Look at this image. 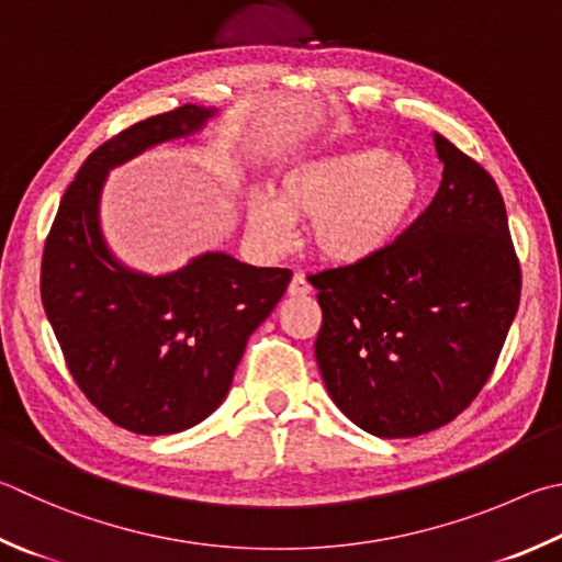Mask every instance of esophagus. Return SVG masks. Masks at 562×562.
I'll list each match as a JSON object with an SVG mask.
<instances>
[{
	"label": "esophagus",
	"mask_w": 562,
	"mask_h": 562,
	"mask_svg": "<svg viewBox=\"0 0 562 562\" xmlns=\"http://www.w3.org/2000/svg\"><path fill=\"white\" fill-rule=\"evenodd\" d=\"M310 292H312V288H310L307 278H304L302 272H294V274H292V282H290V288H288V294H290V297H304V294H310Z\"/></svg>",
	"instance_id": "1"
}]
</instances>
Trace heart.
I'll list each match as a JSON object with an SVG mask.
<instances>
[{"instance_id": "obj_1", "label": "heart", "mask_w": 562, "mask_h": 562, "mask_svg": "<svg viewBox=\"0 0 562 562\" xmlns=\"http://www.w3.org/2000/svg\"><path fill=\"white\" fill-rule=\"evenodd\" d=\"M423 193L411 159L381 147H344L300 159L272 191L248 196V233L262 252L280 255L294 218L310 221V243L324 260L353 265L391 246Z\"/></svg>"}]
</instances>
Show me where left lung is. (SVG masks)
Returning <instances> with one entry per match:
<instances>
[{
  "label": "left lung",
  "instance_id": "8db88e82",
  "mask_svg": "<svg viewBox=\"0 0 562 562\" xmlns=\"http://www.w3.org/2000/svg\"><path fill=\"white\" fill-rule=\"evenodd\" d=\"M442 181L373 258L310 278L316 366L336 407L375 437L447 425L482 391L521 300L506 206L488 171L435 132Z\"/></svg>",
  "mask_w": 562,
  "mask_h": 562
}]
</instances>
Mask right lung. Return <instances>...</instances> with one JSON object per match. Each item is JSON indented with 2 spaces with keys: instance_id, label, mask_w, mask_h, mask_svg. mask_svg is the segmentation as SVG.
Wrapping results in <instances>:
<instances>
[{
  "instance_id": "1",
  "label": "right lung",
  "mask_w": 562,
  "mask_h": 562,
  "mask_svg": "<svg viewBox=\"0 0 562 562\" xmlns=\"http://www.w3.org/2000/svg\"><path fill=\"white\" fill-rule=\"evenodd\" d=\"M216 108L183 105L142 120L90 155L60 199L41 262V302L86 397L137 435H175L216 411L248 336L268 319L292 272L206 250L149 274L110 250L100 196L112 169L191 139Z\"/></svg>"
}]
</instances>
